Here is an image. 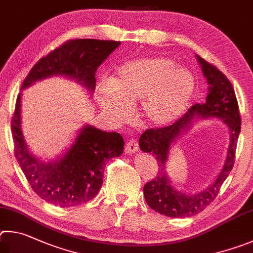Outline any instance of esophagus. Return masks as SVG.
<instances>
[{"label":"esophagus","mask_w":253,"mask_h":253,"mask_svg":"<svg viewBox=\"0 0 253 253\" xmlns=\"http://www.w3.org/2000/svg\"><path fill=\"white\" fill-rule=\"evenodd\" d=\"M139 150V144L138 142H136L135 139H131L126 142V152L129 153V154H132V153H135L138 152Z\"/></svg>","instance_id":"obj_1"}]
</instances>
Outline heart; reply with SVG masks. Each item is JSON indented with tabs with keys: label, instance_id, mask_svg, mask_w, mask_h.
<instances>
[{
	"label": "heart",
	"instance_id": "obj_1",
	"mask_svg": "<svg viewBox=\"0 0 253 253\" xmlns=\"http://www.w3.org/2000/svg\"><path fill=\"white\" fill-rule=\"evenodd\" d=\"M196 87L188 69L169 57L133 60L119 68L110 82L102 83L97 97L114 120L129 115L130 104L139 101V114L151 126H166L176 121L187 109Z\"/></svg>",
	"mask_w": 253,
	"mask_h": 253
}]
</instances>
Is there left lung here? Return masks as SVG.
<instances>
[{
  "label": "left lung",
  "mask_w": 253,
  "mask_h": 253,
  "mask_svg": "<svg viewBox=\"0 0 253 253\" xmlns=\"http://www.w3.org/2000/svg\"><path fill=\"white\" fill-rule=\"evenodd\" d=\"M201 65L209 91L203 104H194L183 117L171 126L149 129L140 136L139 144L143 152H151L157 159L159 172L157 176L145 183L143 193L145 201L152 210L171 218L192 216L206 209L218 196L221 185L228 178L234 165L241 119L233 86L228 78L206 60L197 55ZM220 118L228 126L230 143L225 165L215 182L209 188L194 195H185L175 190L169 184L165 172V165L169 150L197 118Z\"/></svg>",
  "instance_id": "left-lung-1"
}]
</instances>
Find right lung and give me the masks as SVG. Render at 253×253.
Here are the masks:
<instances>
[{
    "mask_svg": "<svg viewBox=\"0 0 253 253\" xmlns=\"http://www.w3.org/2000/svg\"><path fill=\"white\" fill-rule=\"evenodd\" d=\"M120 45L117 41L77 39L62 44L37 62L21 88L43 79H73L91 93L95 90L97 66ZM14 153L31 188L46 202L60 207H75L94 198L103 183L105 163L122 154L124 141L117 132L83 126L73 144L55 161L45 162L30 151L22 132L21 93L12 118Z\"/></svg>",
    "mask_w": 253,
    "mask_h": 253,
    "instance_id": "right-lung-1",
    "label": "right lung"
}]
</instances>
